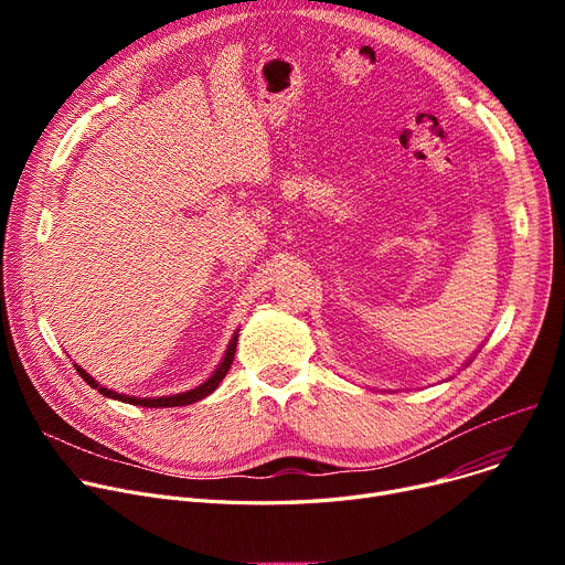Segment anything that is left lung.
Instances as JSON below:
<instances>
[{
  "label": "left lung",
  "instance_id": "8db88e82",
  "mask_svg": "<svg viewBox=\"0 0 565 565\" xmlns=\"http://www.w3.org/2000/svg\"><path fill=\"white\" fill-rule=\"evenodd\" d=\"M469 362H471V360H469ZM469 362H467V364H469ZM467 364H465V366H467Z\"/></svg>",
  "mask_w": 565,
  "mask_h": 565
}]
</instances>
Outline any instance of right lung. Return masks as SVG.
<instances>
[{"instance_id": "obj_1", "label": "right lung", "mask_w": 565, "mask_h": 565, "mask_svg": "<svg viewBox=\"0 0 565 565\" xmlns=\"http://www.w3.org/2000/svg\"><path fill=\"white\" fill-rule=\"evenodd\" d=\"M237 332H241V330H235V332H233V337H231V341H228V345H226V350H224V358H222V362L217 364V369L211 373V377L203 380V382L199 384V387H194V390H188V392H181V394H171V396L139 398V396L118 394V392H114V390L103 387V384H100L96 377L88 375L82 366H77V364H73V366L77 369V373L82 375V380L88 384V387L98 390L103 396L114 398V401L130 403V405H139V407H181V405H192V403H196V401L205 398L207 394H213V392L220 387V382L224 380V375L228 373V369H231V364H233V354H235V345H237Z\"/></svg>"}]
</instances>
